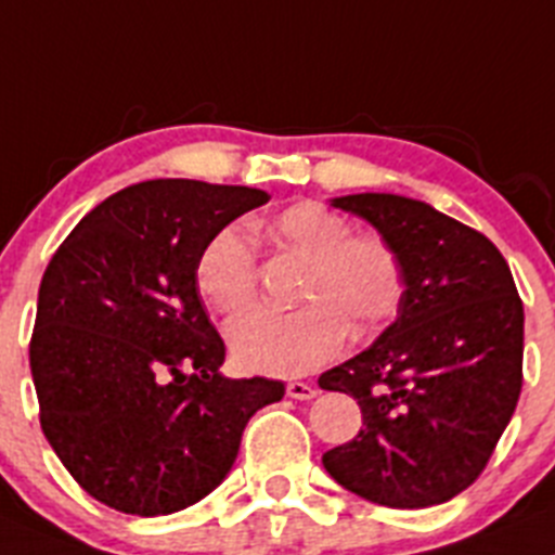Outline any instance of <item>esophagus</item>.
Here are the masks:
<instances>
[{
    "mask_svg": "<svg viewBox=\"0 0 555 555\" xmlns=\"http://www.w3.org/2000/svg\"><path fill=\"white\" fill-rule=\"evenodd\" d=\"M286 392H288V398H294V400H313L315 395H319V387H313V384H308V382H288Z\"/></svg>",
    "mask_w": 555,
    "mask_h": 555,
    "instance_id": "obj_1",
    "label": "esophagus"
}]
</instances>
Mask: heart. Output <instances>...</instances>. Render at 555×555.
I'll use <instances>...</instances> for the list:
<instances>
[{
    "label": "heart",
    "mask_w": 555,
    "mask_h": 555,
    "mask_svg": "<svg viewBox=\"0 0 555 555\" xmlns=\"http://www.w3.org/2000/svg\"><path fill=\"white\" fill-rule=\"evenodd\" d=\"M281 250L308 258L302 308L253 310L229 326V346L245 371L299 376L330 362L353 340L384 335L409 299V267L384 234H353L351 220L319 202H297L263 223ZM195 286L204 302L236 315L258 297V263L240 229H220L198 253Z\"/></svg>",
    "instance_id": "b5f03b06"
}]
</instances>
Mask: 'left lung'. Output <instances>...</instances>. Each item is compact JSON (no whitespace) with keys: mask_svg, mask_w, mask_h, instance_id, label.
<instances>
[{"mask_svg":"<svg viewBox=\"0 0 555 555\" xmlns=\"http://www.w3.org/2000/svg\"><path fill=\"white\" fill-rule=\"evenodd\" d=\"M335 207L398 245L409 299L367 351L319 378L362 409V430L321 461L373 504H444L485 472L524 387V302L509 263L488 236L414 198L360 193Z\"/></svg>","mask_w":555,"mask_h":555,"instance_id":"8db88e82","label":"left lung"}]
</instances>
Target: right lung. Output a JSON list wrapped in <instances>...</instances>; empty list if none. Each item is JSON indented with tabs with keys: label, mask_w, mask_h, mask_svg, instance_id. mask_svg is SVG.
<instances>
[{
	"label": "right lung",
	"mask_w": 555,
	"mask_h": 555,
	"mask_svg": "<svg viewBox=\"0 0 555 555\" xmlns=\"http://www.w3.org/2000/svg\"><path fill=\"white\" fill-rule=\"evenodd\" d=\"M269 195L152 179L94 207L40 281L29 367L40 427L100 504L171 515L218 488L272 378H223L225 343L195 286L202 247Z\"/></svg>",
	"instance_id": "obj_1"
}]
</instances>
